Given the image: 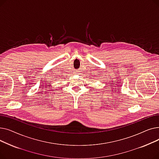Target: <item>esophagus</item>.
<instances>
[{"mask_svg":"<svg viewBox=\"0 0 159 159\" xmlns=\"http://www.w3.org/2000/svg\"><path fill=\"white\" fill-rule=\"evenodd\" d=\"M78 72H79L78 71H75V73H78Z\"/></svg>","mask_w":159,"mask_h":159,"instance_id":"34e87169","label":"esophagus"}]
</instances>
